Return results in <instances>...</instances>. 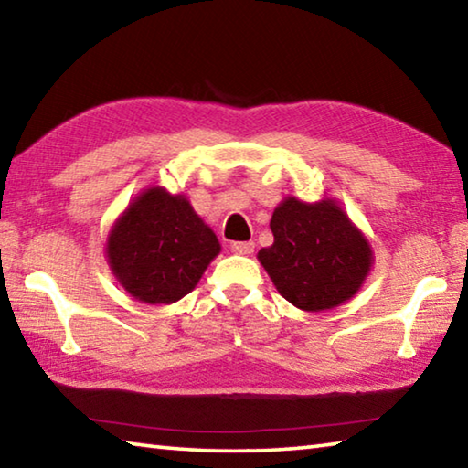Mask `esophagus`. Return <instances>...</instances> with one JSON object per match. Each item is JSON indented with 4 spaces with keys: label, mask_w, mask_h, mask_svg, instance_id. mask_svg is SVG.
<instances>
[{
    "label": "esophagus",
    "mask_w": 468,
    "mask_h": 468,
    "mask_svg": "<svg viewBox=\"0 0 468 468\" xmlns=\"http://www.w3.org/2000/svg\"><path fill=\"white\" fill-rule=\"evenodd\" d=\"M231 251L239 253V256H250V253L253 251V241H233Z\"/></svg>",
    "instance_id": "34e87169"
}]
</instances>
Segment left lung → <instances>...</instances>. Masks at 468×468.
Returning a JSON list of instances; mask_svg holds the SVG:
<instances>
[{"label": "left lung", "mask_w": 468, "mask_h": 468, "mask_svg": "<svg viewBox=\"0 0 468 468\" xmlns=\"http://www.w3.org/2000/svg\"><path fill=\"white\" fill-rule=\"evenodd\" d=\"M274 243L258 251L276 291L303 312L332 310L361 289L374 264L371 245L336 200L284 197L271 220Z\"/></svg>", "instance_id": "obj_1"}]
</instances>
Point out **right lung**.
Listing matches in <instances>:
<instances>
[{
	"label": "right lung",
	"instance_id": "obj_1",
	"mask_svg": "<svg viewBox=\"0 0 468 468\" xmlns=\"http://www.w3.org/2000/svg\"><path fill=\"white\" fill-rule=\"evenodd\" d=\"M220 243L186 196L148 187L115 220L107 239L111 272L133 299L176 303L192 292Z\"/></svg>",
	"mask_w": 468,
	"mask_h": 468
}]
</instances>
